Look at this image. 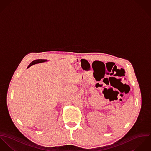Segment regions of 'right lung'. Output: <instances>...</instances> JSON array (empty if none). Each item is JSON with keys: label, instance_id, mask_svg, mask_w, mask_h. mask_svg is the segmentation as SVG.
<instances>
[{"label": "right lung", "instance_id": "add662e5", "mask_svg": "<svg viewBox=\"0 0 151 151\" xmlns=\"http://www.w3.org/2000/svg\"><path fill=\"white\" fill-rule=\"evenodd\" d=\"M46 60H35L34 61H32L31 64H30V65L28 66V67H31V65H34V64H37V63H42V62H45V61H46Z\"/></svg>", "mask_w": 151, "mask_h": 151}]
</instances>
